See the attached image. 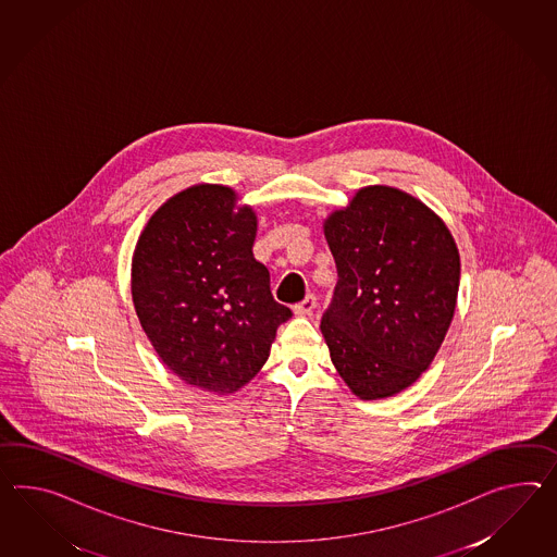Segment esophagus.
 I'll use <instances>...</instances> for the list:
<instances>
[{
    "label": "esophagus",
    "mask_w": 557,
    "mask_h": 557,
    "mask_svg": "<svg viewBox=\"0 0 557 557\" xmlns=\"http://www.w3.org/2000/svg\"><path fill=\"white\" fill-rule=\"evenodd\" d=\"M317 307V297L313 293H309L305 299L300 300L299 305H295V313L297 314H311Z\"/></svg>",
    "instance_id": "34e87169"
}]
</instances>
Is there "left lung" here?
Wrapping results in <instances>:
<instances>
[{"mask_svg": "<svg viewBox=\"0 0 557 557\" xmlns=\"http://www.w3.org/2000/svg\"><path fill=\"white\" fill-rule=\"evenodd\" d=\"M337 285L321 317L333 366L361 399L387 398L429 370L457 307L460 258L422 201L359 189L325 222Z\"/></svg>", "mask_w": 557, "mask_h": 557, "instance_id": "obj_1", "label": "left lung"}]
</instances>
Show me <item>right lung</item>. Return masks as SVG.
<instances>
[{"label": "right lung", "mask_w": 557, "mask_h": 557, "mask_svg": "<svg viewBox=\"0 0 557 557\" xmlns=\"http://www.w3.org/2000/svg\"><path fill=\"white\" fill-rule=\"evenodd\" d=\"M234 191L194 186L163 203L133 255V302L149 342L186 384L232 394L271 354L293 311L252 255L257 215Z\"/></svg>", "instance_id": "1"}]
</instances>
